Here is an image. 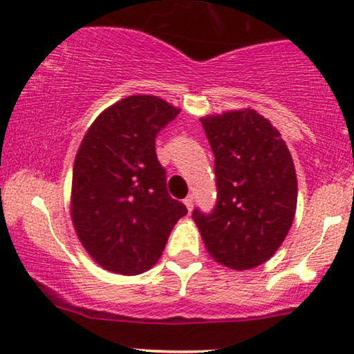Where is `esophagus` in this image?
<instances>
[{
    "instance_id": "obj_1",
    "label": "esophagus",
    "mask_w": 354,
    "mask_h": 354,
    "mask_svg": "<svg viewBox=\"0 0 354 354\" xmlns=\"http://www.w3.org/2000/svg\"><path fill=\"white\" fill-rule=\"evenodd\" d=\"M184 203H185L187 210H189V212L194 210V197H192V195H189V197L184 200Z\"/></svg>"
}]
</instances>
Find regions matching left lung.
Returning a JSON list of instances; mask_svg holds the SVG:
<instances>
[{"label": "left lung", "mask_w": 354, "mask_h": 354, "mask_svg": "<svg viewBox=\"0 0 354 354\" xmlns=\"http://www.w3.org/2000/svg\"><path fill=\"white\" fill-rule=\"evenodd\" d=\"M215 156L216 205L192 218L208 254L234 270L270 259L289 233L297 208V176L276 126L256 110L200 118Z\"/></svg>", "instance_id": "obj_1"}]
</instances>
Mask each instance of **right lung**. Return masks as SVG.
I'll return each instance as SVG.
<instances>
[{"mask_svg":"<svg viewBox=\"0 0 354 354\" xmlns=\"http://www.w3.org/2000/svg\"><path fill=\"white\" fill-rule=\"evenodd\" d=\"M180 110L154 95L123 98L91 123L73 162L71 216L91 259L110 272L151 269L185 205L165 189L156 136Z\"/></svg>","mask_w":354,"mask_h":354,"instance_id":"obj_1","label":"right lung"}]
</instances>
